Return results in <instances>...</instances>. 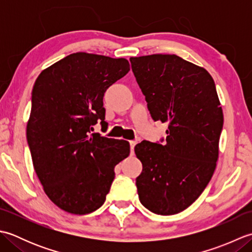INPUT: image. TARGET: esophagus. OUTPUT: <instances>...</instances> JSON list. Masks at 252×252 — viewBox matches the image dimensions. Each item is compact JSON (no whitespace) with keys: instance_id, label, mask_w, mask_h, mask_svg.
<instances>
[{"instance_id":"obj_1","label":"esophagus","mask_w":252,"mask_h":252,"mask_svg":"<svg viewBox=\"0 0 252 252\" xmlns=\"http://www.w3.org/2000/svg\"><path fill=\"white\" fill-rule=\"evenodd\" d=\"M136 145V141H130V147H131V154H134V147Z\"/></svg>"}]
</instances>
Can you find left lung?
Segmentation results:
<instances>
[{
    "label": "left lung",
    "mask_w": 252,
    "mask_h": 252,
    "mask_svg": "<svg viewBox=\"0 0 252 252\" xmlns=\"http://www.w3.org/2000/svg\"><path fill=\"white\" fill-rule=\"evenodd\" d=\"M130 62L152 118L169 123L164 143L143 141L134 148L143 164L138 198L156 215H175L201 195L217 167L223 111L216 84L205 68L176 55Z\"/></svg>",
    "instance_id": "obj_1"
}]
</instances>
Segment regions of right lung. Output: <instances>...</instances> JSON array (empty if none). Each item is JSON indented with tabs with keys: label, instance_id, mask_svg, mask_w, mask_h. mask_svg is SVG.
I'll return each instance as SVG.
<instances>
[{
	"label": "right lung",
	"instance_id": "obj_1",
	"mask_svg": "<svg viewBox=\"0 0 252 252\" xmlns=\"http://www.w3.org/2000/svg\"><path fill=\"white\" fill-rule=\"evenodd\" d=\"M130 70L126 58L73 53L36 78L27 123L32 162L47 197L62 210L88 215L103 206L115 167L130 144L91 133L105 121L103 97Z\"/></svg>",
	"mask_w": 252,
	"mask_h": 252
}]
</instances>
